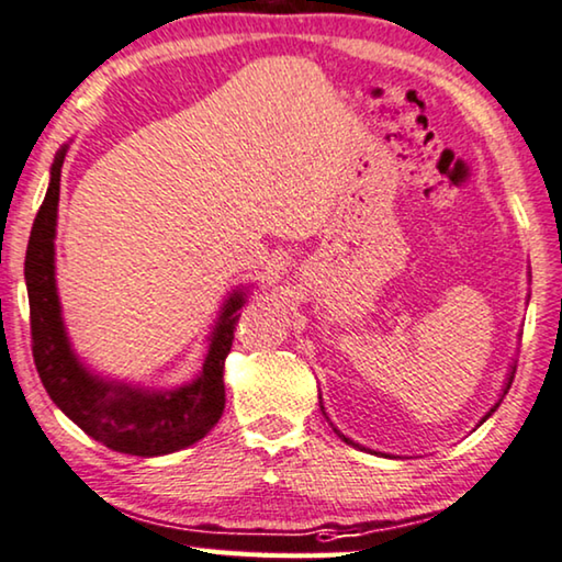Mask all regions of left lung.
I'll list each match as a JSON object with an SVG mask.
<instances>
[{
    "instance_id": "8db88e82",
    "label": "left lung",
    "mask_w": 562,
    "mask_h": 562,
    "mask_svg": "<svg viewBox=\"0 0 562 562\" xmlns=\"http://www.w3.org/2000/svg\"><path fill=\"white\" fill-rule=\"evenodd\" d=\"M512 380H515V375H509V382H507V387H504V393H507V390H509V385H512ZM497 405H499V403H497ZM497 405H494V408H497ZM494 408H492L490 413H486V416H484V420L492 416V413H494ZM345 441H347V443H352V441H349V438H345Z\"/></svg>"
}]
</instances>
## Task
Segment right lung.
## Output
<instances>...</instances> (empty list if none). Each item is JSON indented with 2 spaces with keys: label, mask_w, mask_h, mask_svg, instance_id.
Instances as JSON below:
<instances>
[{
  "label": "right lung",
  "mask_w": 562,
  "mask_h": 562,
  "mask_svg": "<svg viewBox=\"0 0 562 562\" xmlns=\"http://www.w3.org/2000/svg\"><path fill=\"white\" fill-rule=\"evenodd\" d=\"M65 146L55 154L50 187L32 223L24 281L30 296L32 357L47 395L76 426L111 451L132 457H165L210 434L223 416V368L235 339L243 294L227 299L200 378L175 393H142L93 378L72 355L55 291V217L60 200Z\"/></svg>",
  "instance_id": "obj_1"
}]
</instances>
